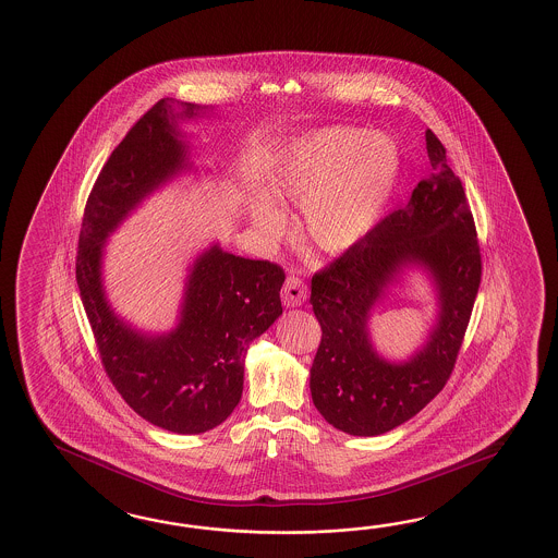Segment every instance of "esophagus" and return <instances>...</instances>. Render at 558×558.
Segmentation results:
<instances>
[{
	"mask_svg": "<svg viewBox=\"0 0 558 558\" xmlns=\"http://www.w3.org/2000/svg\"><path fill=\"white\" fill-rule=\"evenodd\" d=\"M281 299L287 307H299L305 303L307 299V286L303 279H299L295 275H289L281 289Z\"/></svg>",
	"mask_w": 558,
	"mask_h": 558,
	"instance_id": "esophagus-1",
	"label": "esophagus"
}]
</instances>
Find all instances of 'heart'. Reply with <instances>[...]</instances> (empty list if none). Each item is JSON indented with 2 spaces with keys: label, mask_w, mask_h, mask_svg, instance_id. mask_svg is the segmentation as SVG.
<instances>
[{
  "label": "heart",
  "mask_w": 558,
  "mask_h": 558,
  "mask_svg": "<svg viewBox=\"0 0 558 558\" xmlns=\"http://www.w3.org/2000/svg\"><path fill=\"white\" fill-rule=\"evenodd\" d=\"M402 172V155L388 134L350 126H325L299 138L275 172L271 193L279 203L303 205L301 227L324 253L357 245L381 219ZM263 231L275 233L279 210H255Z\"/></svg>",
  "instance_id": "b5f03b06"
}]
</instances>
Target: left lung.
Instances as JSON below:
<instances>
[{"mask_svg": "<svg viewBox=\"0 0 558 558\" xmlns=\"http://www.w3.org/2000/svg\"><path fill=\"white\" fill-rule=\"evenodd\" d=\"M429 177L408 205L377 222L312 279L322 343L312 365L315 408L351 436H379L426 408L450 379L478 295L482 259L476 225L446 148L426 130ZM405 266L426 268L439 293V322L408 363L384 361L366 322L385 287Z\"/></svg>", "mask_w": 558, "mask_h": 558, "instance_id": "1", "label": "left lung"}]
</instances>
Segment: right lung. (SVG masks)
Returning a JSON list of instances; mask_svg holds the SVG:
<instances>
[{
	"label": "right lung",
	"instance_id": "1",
	"mask_svg": "<svg viewBox=\"0 0 558 558\" xmlns=\"http://www.w3.org/2000/svg\"><path fill=\"white\" fill-rule=\"evenodd\" d=\"M158 100L112 150L92 186L80 231L76 281L106 376L146 422L174 434H203L233 414L243 393L248 343L283 313L286 272L271 260L236 257L213 245L186 279L179 325L146 336L114 315L102 286L108 234L144 196L189 167L177 118Z\"/></svg>",
	"mask_w": 558,
	"mask_h": 558
}]
</instances>
